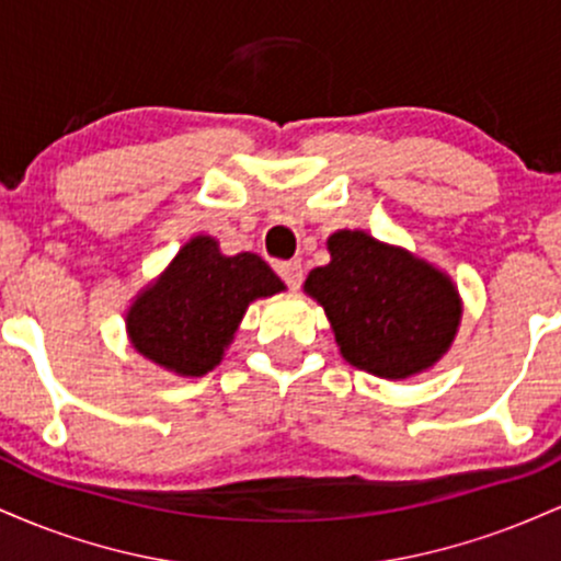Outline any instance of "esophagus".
<instances>
[{"instance_id": "1", "label": "esophagus", "mask_w": 561, "mask_h": 561, "mask_svg": "<svg viewBox=\"0 0 561 561\" xmlns=\"http://www.w3.org/2000/svg\"><path fill=\"white\" fill-rule=\"evenodd\" d=\"M276 274L282 276V282H285L289 289H298L302 282V263L300 261L276 263Z\"/></svg>"}]
</instances>
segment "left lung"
Masks as SVG:
<instances>
[{"label": "left lung", "instance_id": "obj_1", "mask_svg": "<svg viewBox=\"0 0 561 561\" xmlns=\"http://www.w3.org/2000/svg\"><path fill=\"white\" fill-rule=\"evenodd\" d=\"M327 244L332 261L308 274L306 293L324 306L345 362L385 379L433 366L461 319L448 276L364 231Z\"/></svg>", "mask_w": 561, "mask_h": 561}]
</instances>
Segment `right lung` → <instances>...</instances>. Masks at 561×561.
I'll return each instance as SVG.
<instances>
[{"mask_svg": "<svg viewBox=\"0 0 561 561\" xmlns=\"http://www.w3.org/2000/svg\"><path fill=\"white\" fill-rule=\"evenodd\" d=\"M279 289L282 279L255 253L221 255L216 240L195 237L134 302L128 334L150 362L199 377L221 362L248 302Z\"/></svg>", "mask_w": 561, "mask_h": 561, "instance_id": "obj_1", "label": "right lung"}]
</instances>
